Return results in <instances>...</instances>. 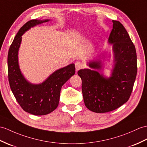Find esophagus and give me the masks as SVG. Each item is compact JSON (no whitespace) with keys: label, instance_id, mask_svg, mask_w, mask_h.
Listing matches in <instances>:
<instances>
[{"label":"esophagus","instance_id":"obj_1","mask_svg":"<svg viewBox=\"0 0 147 147\" xmlns=\"http://www.w3.org/2000/svg\"><path fill=\"white\" fill-rule=\"evenodd\" d=\"M75 67H76V71H78L83 67V64L80 61H77V62L75 63Z\"/></svg>","mask_w":147,"mask_h":147}]
</instances>
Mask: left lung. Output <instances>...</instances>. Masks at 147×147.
Returning a JSON list of instances; mask_svg holds the SVG:
<instances>
[{
    "mask_svg": "<svg viewBox=\"0 0 147 147\" xmlns=\"http://www.w3.org/2000/svg\"><path fill=\"white\" fill-rule=\"evenodd\" d=\"M113 29L108 42L113 45L114 66L111 76L98 73L103 64L101 60L90 61L91 69L78 71L82 80V93L85 106L95 113L115 110L130 96L137 73L135 47L124 26L112 20Z\"/></svg>",
    "mask_w": 147,
    "mask_h": 147,
    "instance_id": "1",
    "label": "left lung"
}]
</instances>
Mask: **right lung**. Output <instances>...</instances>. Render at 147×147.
I'll use <instances>...</instances> for the list:
<instances>
[{"instance_id": "right-lung-1", "label": "right lung", "mask_w": 147, "mask_h": 147, "mask_svg": "<svg viewBox=\"0 0 147 147\" xmlns=\"http://www.w3.org/2000/svg\"><path fill=\"white\" fill-rule=\"evenodd\" d=\"M33 19L19 30L10 46L7 56L8 77L11 89L19 105L25 111L34 115H45L53 111L59 104L63 85L75 73L74 64L56 70L38 84L27 81L19 68L18 51L22 36L32 27L49 21Z\"/></svg>"}]
</instances>
